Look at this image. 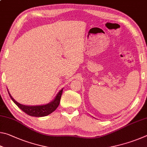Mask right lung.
Returning <instances> with one entry per match:
<instances>
[{"label": "right lung", "instance_id": "1", "mask_svg": "<svg viewBox=\"0 0 147 147\" xmlns=\"http://www.w3.org/2000/svg\"><path fill=\"white\" fill-rule=\"evenodd\" d=\"M62 92H63V89H61L59 91V93L57 94L55 98L51 102L45 104V105H41V106H25L23 104H19L17 101L14 100V98L11 96L10 93L8 91L9 95L11 98V100L13 101V102L19 107V108L23 110L24 113L28 114V115L33 116V117H45L49 115L51 113H53L54 111H55L56 108H58L59 102H60L61 96Z\"/></svg>", "mask_w": 147, "mask_h": 147}]
</instances>
